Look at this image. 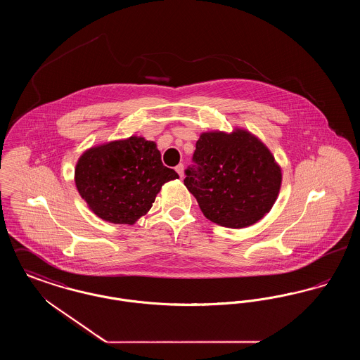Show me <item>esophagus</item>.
I'll return each instance as SVG.
<instances>
[{
    "instance_id": "1",
    "label": "esophagus",
    "mask_w": 360,
    "mask_h": 360,
    "mask_svg": "<svg viewBox=\"0 0 360 360\" xmlns=\"http://www.w3.org/2000/svg\"><path fill=\"white\" fill-rule=\"evenodd\" d=\"M175 172H178V175L182 178V176H184V165L179 163V165L175 167Z\"/></svg>"
}]
</instances>
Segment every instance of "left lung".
Segmentation results:
<instances>
[{
    "label": "left lung",
    "mask_w": 360,
    "mask_h": 360,
    "mask_svg": "<svg viewBox=\"0 0 360 360\" xmlns=\"http://www.w3.org/2000/svg\"><path fill=\"white\" fill-rule=\"evenodd\" d=\"M185 186L213 223L243 228L257 223L274 205L281 169L274 156L245 131L206 132L195 143Z\"/></svg>",
    "instance_id": "1"
}]
</instances>
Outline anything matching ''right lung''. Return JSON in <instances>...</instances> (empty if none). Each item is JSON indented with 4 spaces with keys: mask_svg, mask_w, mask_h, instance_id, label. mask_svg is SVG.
<instances>
[{
    "mask_svg": "<svg viewBox=\"0 0 360 360\" xmlns=\"http://www.w3.org/2000/svg\"><path fill=\"white\" fill-rule=\"evenodd\" d=\"M179 178L163 166L154 141L132 136L86 151L75 169V185L105 221L134 224L154 204L162 186Z\"/></svg>",
    "mask_w": 360,
    "mask_h": 360,
    "instance_id": "obj_1",
    "label": "right lung"
}]
</instances>
